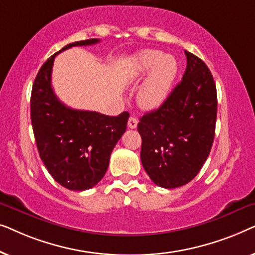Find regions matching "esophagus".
<instances>
[{
    "mask_svg": "<svg viewBox=\"0 0 255 255\" xmlns=\"http://www.w3.org/2000/svg\"><path fill=\"white\" fill-rule=\"evenodd\" d=\"M137 124H138L137 118H134V117L128 118V128H137Z\"/></svg>",
    "mask_w": 255,
    "mask_h": 255,
    "instance_id": "esophagus-1",
    "label": "esophagus"
}]
</instances>
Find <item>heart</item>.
<instances>
[{
    "mask_svg": "<svg viewBox=\"0 0 255 255\" xmlns=\"http://www.w3.org/2000/svg\"><path fill=\"white\" fill-rule=\"evenodd\" d=\"M149 74L138 92V103L144 109H155L168 97L177 73V65L172 55L146 50L138 55L131 72L132 79H139L149 69Z\"/></svg>",
    "mask_w": 255,
    "mask_h": 255,
    "instance_id": "heart-1",
    "label": "heart"
}]
</instances>
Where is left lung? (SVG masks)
Here are the masks:
<instances>
[{
	"label": "left lung",
	"mask_w": 255,
	"mask_h": 255,
	"mask_svg": "<svg viewBox=\"0 0 255 255\" xmlns=\"http://www.w3.org/2000/svg\"><path fill=\"white\" fill-rule=\"evenodd\" d=\"M183 78L156 110L140 118V159L156 186L172 189L190 182L208 159L215 138L217 92L203 60L184 51Z\"/></svg>",
	"instance_id": "left-lung-1"
}]
</instances>
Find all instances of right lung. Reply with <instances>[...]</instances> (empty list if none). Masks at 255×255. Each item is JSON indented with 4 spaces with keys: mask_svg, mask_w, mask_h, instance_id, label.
Segmentation results:
<instances>
[{
    "mask_svg": "<svg viewBox=\"0 0 255 255\" xmlns=\"http://www.w3.org/2000/svg\"><path fill=\"white\" fill-rule=\"evenodd\" d=\"M100 39L66 45L45 61L31 93V123L38 152L52 177L69 190H87L102 180L110 154L127 130L130 115L107 116L75 110L60 102L51 83L55 55L73 46H88Z\"/></svg>",
    "mask_w": 255,
    "mask_h": 255,
    "instance_id": "1",
    "label": "right lung"
}]
</instances>
